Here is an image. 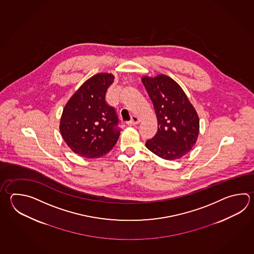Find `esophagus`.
Instances as JSON below:
<instances>
[{
    "label": "esophagus",
    "instance_id": "1",
    "mask_svg": "<svg viewBox=\"0 0 254 254\" xmlns=\"http://www.w3.org/2000/svg\"><path fill=\"white\" fill-rule=\"evenodd\" d=\"M140 122V119L136 117V116H132V118H131V120L128 121L127 124L128 125V126H135V125H137Z\"/></svg>",
    "mask_w": 254,
    "mask_h": 254
}]
</instances>
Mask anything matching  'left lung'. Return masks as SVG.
Returning <instances> with one entry per match:
<instances>
[{
	"label": "left lung",
	"mask_w": 254,
	"mask_h": 254,
	"mask_svg": "<svg viewBox=\"0 0 254 254\" xmlns=\"http://www.w3.org/2000/svg\"><path fill=\"white\" fill-rule=\"evenodd\" d=\"M155 109L158 128L145 146L166 160L187 155L196 143L200 120L187 94L173 78L159 74L141 78Z\"/></svg>",
	"instance_id": "1"
}]
</instances>
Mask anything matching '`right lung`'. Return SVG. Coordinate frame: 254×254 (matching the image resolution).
Wrapping results in <instances>:
<instances>
[{"mask_svg": "<svg viewBox=\"0 0 254 254\" xmlns=\"http://www.w3.org/2000/svg\"><path fill=\"white\" fill-rule=\"evenodd\" d=\"M111 73H98L87 79L63 109L60 131L71 150L85 158H99L113 148L120 135L114 108L105 97L114 82Z\"/></svg>", "mask_w": 254, "mask_h": 254, "instance_id": "obj_1", "label": "right lung"}]
</instances>
